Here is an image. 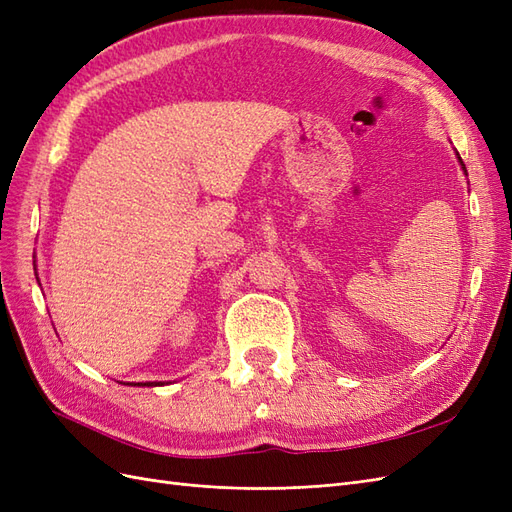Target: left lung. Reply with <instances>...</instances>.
Masks as SVG:
<instances>
[{
  "label": "left lung",
  "instance_id": "left-lung-1",
  "mask_svg": "<svg viewBox=\"0 0 512 512\" xmlns=\"http://www.w3.org/2000/svg\"><path fill=\"white\" fill-rule=\"evenodd\" d=\"M457 158H459V153H457ZM459 162H461V168H463V170H466V164H463V160H461V158H459Z\"/></svg>",
  "mask_w": 512,
  "mask_h": 512
}]
</instances>
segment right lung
<instances>
[{
	"mask_svg": "<svg viewBox=\"0 0 512 512\" xmlns=\"http://www.w3.org/2000/svg\"><path fill=\"white\" fill-rule=\"evenodd\" d=\"M158 384H162V382H143V384H138V386H158Z\"/></svg>",
	"mask_w": 512,
	"mask_h": 512,
	"instance_id": "1",
	"label": "right lung"
}]
</instances>
